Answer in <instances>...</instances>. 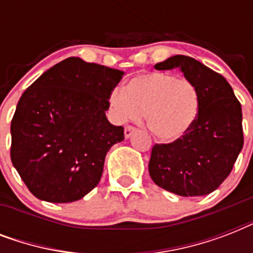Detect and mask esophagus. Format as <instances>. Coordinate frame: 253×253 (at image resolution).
<instances>
[{"label":"esophagus","instance_id":"esophagus-1","mask_svg":"<svg viewBox=\"0 0 253 253\" xmlns=\"http://www.w3.org/2000/svg\"><path fill=\"white\" fill-rule=\"evenodd\" d=\"M135 131H136V128H135V127L126 126V127H125V138L128 139L131 136V135L134 134Z\"/></svg>","mask_w":253,"mask_h":253}]
</instances>
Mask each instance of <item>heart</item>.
<instances>
[{"instance_id":"1","label":"heart","mask_w":253,"mask_h":253,"mask_svg":"<svg viewBox=\"0 0 253 253\" xmlns=\"http://www.w3.org/2000/svg\"><path fill=\"white\" fill-rule=\"evenodd\" d=\"M109 103L118 122L139 121L146 115L152 134L168 143L184 138L194 126L200 111L196 86L163 72L134 77L126 89L111 91Z\"/></svg>"}]
</instances>
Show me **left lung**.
Returning a JSON list of instances; mask_svg holds the SVG:
<instances>
[{
  "label": "left lung",
  "mask_w": 253,
  "mask_h": 253,
  "mask_svg": "<svg viewBox=\"0 0 253 253\" xmlns=\"http://www.w3.org/2000/svg\"><path fill=\"white\" fill-rule=\"evenodd\" d=\"M176 68L196 86L200 111L184 138L155 144L148 172L158 186L177 196H206L227 178L243 148L242 105L222 75L193 57L176 55L155 65Z\"/></svg>",
  "instance_id": "left-lung-1"
}]
</instances>
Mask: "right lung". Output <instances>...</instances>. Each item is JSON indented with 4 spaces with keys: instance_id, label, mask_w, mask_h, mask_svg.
Returning <instances> with one entry per match:
<instances>
[{
    "instance_id": "add662e5",
    "label": "right lung",
    "mask_w": 253,
    "mask_h": 253,
    "mask_svg": "<svg viewBox=\"0 0 253 253\" xmlns=\"http://www.w3.org/2000/svg\"><path fill=\"white\" fill-rule=\"evenodd\" d=\"M123 75L68 57L22 94L10 127V158L37 198L67 204L97 186L106 154L125 139L123 127L105 114Z\"/></svg>"
}]
</instances>
